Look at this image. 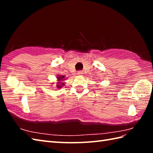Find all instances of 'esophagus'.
<instances>
[{
  "mask_svg": "<svg viewBox=\"0 0 153 153\" xmlns=\"http://www.w3.org/2000/svg\"><path fill=\"white\" fill-rule=\"evenodd\" d=\"M77 74L78 75V76H83V73L82 72V71H77Z\"/></svg>",
  "mask_w": 153,
  "mask_h": 153,
  "instance_id": "34e87169",
  "label": "esophagus"
}]
</instances>
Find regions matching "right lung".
I'll use <instances>...</instances> for the list:
<instances>
[{
    "instance_id": "right-lung-1",
    "label": "right lung",
    "mask_w": 153,
    "mask_h": 153,
    "mask_svg": "<svg viewBox=\"0 0 153 153\" xmlns=\"http://www.w3.org/2000/svg\"><path fill=\"white\" fill-rule=\"evenodd\" d=\"M56 77L58 81L56 87L58 89H60L64 85V83L63 82L66 80V78H65V76H62V75H59V76H58V77Z\"/></svg>"
}]
</instances>
